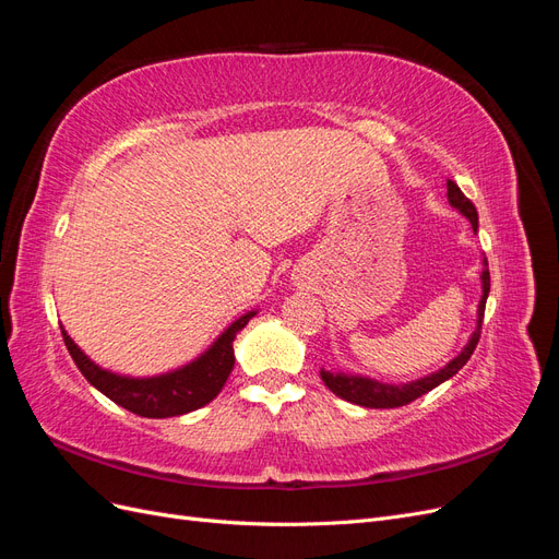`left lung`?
<instances>
[{"label":"left lung","instance_id":"left-lung-1","mask_svg":"<svg viewBox=\"0 0 559 559\" xmlns=\"http://www.w3.org/2000/svg\"><path fill=\"white\" fill-rule=\"evenodd\" d=\"M448 202L460 212L462 216H466L473 230H478V212L473 207V202L460 191L452 179H448ZM483 273H480V284H483V296L478 302V319H476V329H473L468 343L464 345V349L456 354L454 359H450L443 368H438L436 373H429L425 378H417L411 382H401V384H392V382H380L376 378L368 376H359V373H343V370H326L321 368L319 376L324 380V384L331 389L335 396H341L354 405H361V408H401V405H408L415 399L425 396L431 389H436L438 384H443L445 380H450L452 376L460 373V368L466 366V361L471 359L473 349H476L478 341H480V329H483V314H485V302L489 296V270H487V259H483Z\"/></svg>","mask_w":559,"mask_h":559}]
</instances>
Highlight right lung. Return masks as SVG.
<instances>
[{
  "label": "right lung",
  "mask_w": 559,
  "mask_h": 559,
  "mask_svg": "<svg viewBox=\"0 0 559 559\" xmlns=\"http://www.w3.org/2000/svg\"><path fill=\"white\" fill-rule=\"evenodd\" d=\"M253 314H257V310L245 312L242 317L235 319L233 324L224 329V333L193 361L151 378L121 376L97 366L91 357H86V352L72 341L70 333L62 326L60 329L74 364L97 392H103L107 399H111L114 403L121 405V408L134 415L163 419L193 413L202 408V405H207L212 399H216L235 366V335L249 324V319Z\"/></svg>",
  "instance_id": "right-lung-1"
}]
</instances>
